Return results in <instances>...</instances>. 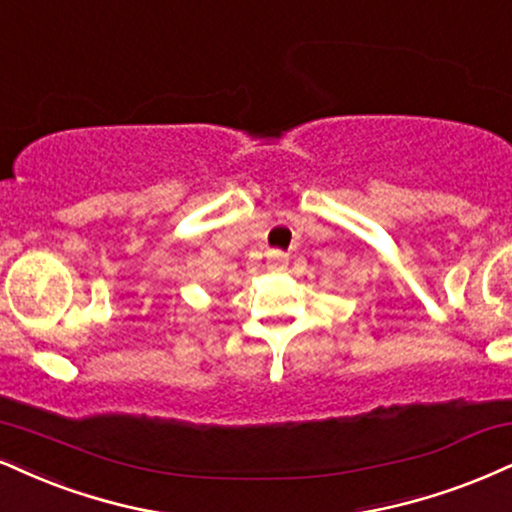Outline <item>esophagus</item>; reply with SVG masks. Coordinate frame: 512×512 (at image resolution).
<instances>
[{"mask_svg":"<svg viewBox=\"0 0 512 512\" xmlns=\"http://www.w3.org/2000/svg\"><path fill=\"white\" fill-rule=\"evenodd\" d=\"M287 266V256L280 254V251H270V268L282 270Z\"/></svg>","mask_w":512,"mask_h":512,"instance_id":"obj_1","label":"esophagus"}]
</instances>
